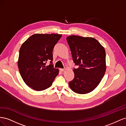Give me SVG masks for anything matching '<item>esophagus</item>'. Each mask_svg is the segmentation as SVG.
Returning <instances> with one entry per match:
<instances>
[{
	"label": "esophagus",
	"instance_id": "obj_1",
	"mask_svg": "<svg viewBox=\"0 0 126 126\" xmlns=\"http://www.w3.org/2000/svg\"><path fill=\"white\" fill-rule=\"evenodd\" d=\"M60 70L61 72H64V71H65V69H60Z\"/></svg>",
	"mask_w": 126,
	"mask_h": 126
}]
</instances>
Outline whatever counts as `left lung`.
<instances>
[{
	"label": "left lung",
	"instance_id": "8db88e82",
	"mask_svg": "<svg viewBox=\"0 0 126 126\" xmlns=\"http://www.w3.org/2000/svg\"><path fill=\"white\" fill-rule=\"evenodd\" d=\"M72 56L78 69L73 70V80L69 83L71 89L79 94H87L94 90L106 70V51L96 39L71 35L66 37Z\"/></svg>",
	"mask_w": 126,
	"mask_h": 126
}]
</instances>
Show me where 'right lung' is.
<instances>
[{
	"mask_svg": "<svg viewBox=\"0 0 126 126\" xmlns=\"http://www.w3.org/2000/svg\"><path fill=\"white\" fill-rule=\"evenodd\" d=\"M61 37V34H35L21 46L18 60L19 73L26 84L35 91L49 88L59 73L52 61L54 46ZM48 60L51 64L45 66Z\"/></svg>",
	"mask_w": 126,
	"mask_h": 126,
	"instance_id": "add662e5",
	"label": "right lung"
}]
</instances>
